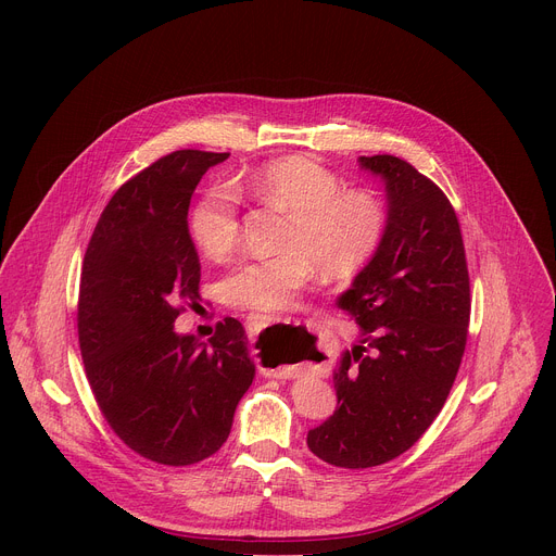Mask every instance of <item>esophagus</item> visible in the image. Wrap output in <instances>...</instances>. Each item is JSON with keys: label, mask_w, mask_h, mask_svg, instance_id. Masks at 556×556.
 Returning a JSON list of instances; mask_svg holds the SVG:
<instances>
[{"label": "esophagus", "mask_w": 556, "mask_h": 556, "mask_svg": "<svg viewBox=\"0 0 556 556\" xmlns=\"http://www.w3.org/2000/svg\"><path fill=\"white\" fill-rule=\"evenodd\" d=\"M257 319H262V321H264V326H266V324L275 321V316H266V314H262V316H257ZM277 321H279V319H277ZM275 378H277V380H286V378H290V371H279V374H275Z\"/></svg>", "instance_id": "obj_1"}]
</instances>
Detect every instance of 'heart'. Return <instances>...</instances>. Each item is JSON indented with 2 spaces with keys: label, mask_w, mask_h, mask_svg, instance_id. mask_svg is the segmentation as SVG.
I'll return each instance as SVG.
<instances>
[{
  "label": "heart",
  "mask_w": 556,
  "mask_h": 556,
  "mask_svg": "<svg viewBox=\"0 0 556 556\" xmlns=\"http://www.w3.org/2000/svg\"><path fill=\"white\" fill-rule=\"evenodd\" d=\"M237 191L288 213L283 251L237 264L222 281L226 303L249 309L288 305L316 273L341 279L358 273L378 251L384 208L363 189L341 180L305 155L268 161L237 178ZM191 235L211 260H224L240 240V200L228 187L208 189L191 211Z\"/></svg>",
  "instance_id": "obj_1"
}]
</instances>
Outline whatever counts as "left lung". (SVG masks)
<instances>
[{"label":"left lung","instance_id":"1","mask_svg":"<svg viewBox=\"0 0 556 556\" xmlns=\"http://www.w3.org/2000/svg\"><path fill=\"white\" fill-rule=\"evenodd\" d=\"M387 191V226L369 264L339 296L363 339L334 369L339 407L307 446L341 468H369L412 448L457 376L470 286L457 215L442 189L395 155H361Z\"/></svg>","mask_w":556,"mask_h":556}]
</instances>
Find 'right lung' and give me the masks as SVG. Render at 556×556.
Masks as SVG:
<instances>
[{
    "label": "right lung",
    "mask_w": 556,
    "mask_h": 556,
    "mask_svg": "<svg viewBox=\"0 0 556 556\" xmlns=\"http://www.w3.org/2000/svg\"><path fill=\"white\" fill-rule=\"evenodd\" d=\"M226 157L180 149L127 180L99 217L78 288V345L99 409L134 453L167 466L219 451L255 378L237 319L206 343L174 330L200 296L191 195Z\"/></svg>",
    "instance_id": "obj_1"
}]
</instances>
